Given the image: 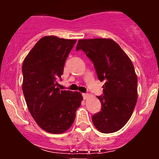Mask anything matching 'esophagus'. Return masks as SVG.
I'll return each mask as SVG.
<instances>
[{"label": "esophagus", "instance_id": "1", "mask_svg": "<svg viewBox=\"0 0 159 159\" xmlns=\"http://www.w3.org/2000/svg\"><path fill=\"white\" fill-rule=\"evenodd\" d=\"M82 96H83L84 99H87V98H88L89 94H87V93H82Z\"/></svg>", "mask_w": 159, "mask_h": 159}]
</instances>
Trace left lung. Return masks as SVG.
<instances>
[{"mask_svg": "<svg viewBox=\"0 0 159 159\" xmlns=\"http://www.w3.org/2000/svg\"><path fill=\"white\" fill-rule=\"evenodd\" d=\"M82 50L93 63L103 96H97L101 111L93 116L95 127L108 134L121 129L130 119L138 100V77L130 58L113 39H79Z\"/></svg>", "mask_w": 159, "mask_h": 159, "instance_id": "obj_1", "label": "left lung"}]
</instances>
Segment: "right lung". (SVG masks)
I'll use <instances>...</instances> for the list:
<instances>
[{
  "instance_id": "add662e5",
  "label": "right lung",
  "mask_w": 159,
  "mask_h": 159,
  "mask_svg": "<svg viewBox=\"0 0 159 159\" xmlns=\"http://www.w3.org/2000/svg\"><path fill=\"white\" fill-rule=\"evenodd\" d=\"M76 39L46 36L36 43L22 65V90L27 108L45 132L61 134L72 126L83 97L81 93L61 90L57 80Z\"/></svg>"
}]
</instances>
